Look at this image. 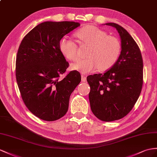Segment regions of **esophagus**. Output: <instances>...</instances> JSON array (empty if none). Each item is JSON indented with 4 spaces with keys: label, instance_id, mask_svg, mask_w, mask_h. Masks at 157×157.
Wrapping results in <instances>:
<instances>
[{
    "label": "esophagus",
    "instance_id": "obj_1",
    "mask_svg": "<svg viewBox=\"0 0 157 157\" xmlns=\"http://www.w3.org/2000/svg\"><path fill=\"white\" fill-rule=\"evenodd\" d=\"M86 81V76L84 75H82V82H85Z\"/></svg>",
    "mask_w": 157,
    "mask_h": 157
}]
</instances>
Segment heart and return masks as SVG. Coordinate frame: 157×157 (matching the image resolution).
I'll return each mask as SVG.
<instances>
[{
    "label": "heart",
    "instance_id": "b5f03b06",
    "mask_svg": "<svg viewBox=\"0 0 157 157\" xmlns=\"http://www.w3.org/2000/svg\"><path fill=\"white\" fill-rule=\"evenodd\" d=\"M75 36L81 45L88 46L87 58L73 63V70L88 73L98 69L107 71L117 61L121 52L119 40L115 36L107 35L105 31L94 26H86L75 33ZM59 49L66 59L71 62L79 58L78 46L74 42L63 38L59 42Z\"/></svg>",
    "mask_w": 157,
    "mask_h": 157
}]
</instances>
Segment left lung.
Instances as JSON below:
<instances>
[{
	"label": "left lung",
	"instance_id": "obj_1",
	"mask_svg": "<svg viewBox=\"0 0 157 157\" xmlns=\"http://www.w3.org/2000/svg\"><path fill=\"white\" fill-rule=\"evenodd\" d=\"M121 39V52L115 65L105 74L87 77L90 86L91 109L99 119L113 121L122 119L133 108L142 90L143 62L137 44L128 32L115 23Z\"/></svg>",
	"mask_w": 157,
	"mask_h": 157
}]
</instances>
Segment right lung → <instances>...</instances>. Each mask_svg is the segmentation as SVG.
<instances>
[{
    "label": "right lung",
    "instance_id": "right-lung-1",
    "mask_svg": "<svg viewBox=\"0 0 157 157\" xmlns=\"http://www.w3.org/2000/svg\"><path fill=\"white\" fill-rule=\"evenodd\" d=\"M80 26L75 22H44L28 33L16 59V78L32 113L47 121L66 115L71 94L81 82L79 72L66 73L68 63L59 49L64 36Z\"/></svg>",
    "mask_w": 157,
    "mask_h": 157
}]
</instances>
